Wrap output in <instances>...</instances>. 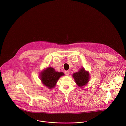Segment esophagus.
I'll list each match as a JSON object with an SVG mask.
<instances>
[{"label":"esophagus","instance_id":"esophagus-1","mask_svg":"<svg viewBox=\"0 0 126 126\" xmlns=\"http://www.w3.org/2000/svg\"><path fill=\"white\" fill-rule=\"evenodd\" d=\"M65 74L66 75H68L69 74V71H65Z\"/></svg>","mask_w":126,"mask_h":126}]
</instances>
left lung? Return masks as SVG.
Wrapping results in <instances>:
<instances>
[{
    "instance_id": "1",
    "label": "left lung",
    "mask_w": 126,
    "mask_h": 126,
    "mask_svg": "<svg viewBox=\"0 0 126 126\" xmlns=\"http://www.w3.org/2000/svg\"><path fill=\"white\" fill-rule=\"evenodd\" d=\"M72 75L76 83L80 87L86 85L89 81V73L83 68H82L78 72L74 73Z\"/></svg>"
}]
</instances>
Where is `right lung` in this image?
<instances>
[{
  "label": "right lung",
  "instance_id": "1",
  "mask_svg": "<svg viewBox=\"0 0 126 126\" xmlns=\"http://www.w3.org/2000/svg\"><path fill=\"white\" fill-rule=\"evenodd\" d=\"M64 74L58 72L52 67H48L40 73V78L43 84L49 89L55 87L58 79Z\"/></svg>",
  "mask_w": 126,
  "mask_h": 126
}]
</instances>
